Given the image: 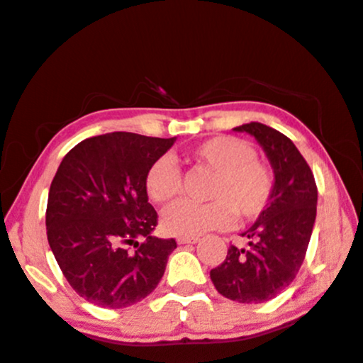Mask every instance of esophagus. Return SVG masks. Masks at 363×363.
Returning a JSON list of instances; mask_svg holds the SVG:
<instances>
[{"instance_id":"34e87169","label":"esophagus","mask_w":363,"mask_h":363,"mask_svg":"<svg viewBox=\"0 0 363 363\" xmlns=\"http://www.w3.org/2000/svg\"><path fill=\"white\" fill-rule=\"evenodd\" d=\"M198 240V237H177L179 244H196Z\"/></svg>"}]
</instances>
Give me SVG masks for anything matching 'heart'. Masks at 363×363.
<instances>
[{
  "label": "heart",
  "instance_id": "heart-1",
  "mask_svg": "<svg viewBox=\"0 0 363 363\" xmlns=\"http://www.w3.org/2000/svg\"><path fill=\"white\" fill-rule=\"evenodd\" d=\"M189 158L213 172L206 187V203L179 201L162 215L169 234L194 237L213 228H225L234 216L242 222L257 218L272 201L274 170L257 157L249 141L237 136H215L191 148ZM145 191L158 205L182 193V174L172 158L158 157L145 174Z\"/></svg>",
  "mask_w": 363,
  "mask_h": 363
}]
</instances>
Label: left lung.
<instances>
[{"label": "left lung", "instance_id": "left-lung-1", "mask_svg": "<svg viewBox=\"0 0 363 363\" xmlns=\"http://www.w3.org/2000/svg\"><path fill=\"white\" fill-rule=\"evenodd\" d=\"M259 141L274 170V193L268 208L244 232L249 247H228L227 257L210 272L223 297L242 303L272 301L297 277L318 205L314 174L290 138L261 123L235 128Z\"/></svg>", "mask_w": 363, "mask_h": 363}]
</instances>
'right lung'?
<instances>
[{"mask_svg": "<svg viewBox=\"0 0 363 363\" xmlns=\"http://www.w3.org/2000/svg\"><path fill=\"white\" fill-rule=\"evenodd\" d=\"M174 140L116 131L80 141L62 158L49 189L48 240L72 289L90 303L133 306L164 277L177 242L152 237L158 215L145 174Z\"/></svg>", "mask_w": 363, "mask_h": 363, "instance_id": "1", "label": "right lung"}]
</instances>
